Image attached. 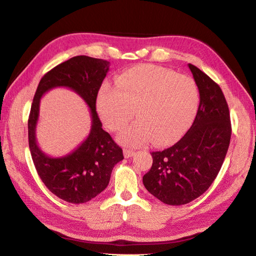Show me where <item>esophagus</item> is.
I'll list each match as a JSON object with an SVG mask.
<instances>
[{
  "label": "esophagus",
  "mask_w": 256,
  "mask_h": 256,
  "mask_svg": "<svg viewBox=\"0 0 256 256\" xmlns=\"http://www.w3.org/2000/svg\"><path fill=\"white\" fill-rule=\"evenodd\" d=\"M123 153H124V157H125V158H128V157H132V156L135 154V150H128V148H124Z\"/></svg>",
  "instance_id": "esophagus-1"
}]
</instances>
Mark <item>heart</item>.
<instances>
[{
	"instance_id": "heart-1",
	"label": "heart",
	"mask_w": 256,
	"mask_h": 256,
	"mask_svg": "<svg viewBox=\"0 0 256 256\" xmlns=\"http://www.w3.org/2000/svg\"><path fill=\"white\" fill-rule=\"evenodd\" d=\"M196 81L157 66H140L120 74L116 86L104 84L96 99L98 111L111 131H121L135 116L138 121L118 135L128 146L153 140L157 146L175 143L192 126L199 106Z\"/></svg>"
}]
</instances>
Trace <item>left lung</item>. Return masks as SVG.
I'll return each instance as SVG.
<instances>
[{
  "instance_id": "obj_1",
  "label": "left lung",
  "mask_w": 256,
  "mask_h": 256,
  "mask_svg": "<svg viewBox=\"0 0 256 256\" xmlns=\"http://www.w3.org/2000/svg\"><path fill=\"white\" fill-rule=\"evenodd\" d=\"M200 103L192 128L172 148L153 152V165L143 177L148 192L162 202L186 204L214 182L231 140L230 112L224 92L209 76L189 64Z\"/></svg>"
}]
</instances>
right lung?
<instances>
[{"label":"right lung","instance_id":"obj_1","mask_svg":"<svg viewBox=\"0 0 256 256\" xmlns=\"http://www.w3.org/2000/svg\"><path fill=\"white\" fill-rule=\"evenodd\" d=\"M110 62L88 56H76L58 64L40 81L28 118V144L36 170L50 192L70 204H84L106 188L113 167L121 162L123 150L102 128L96 110V96ZM57 86H66L83 98L90 108V133L72 154L64 158L46 156L36 142L40 98Z\"/></svg>","mask_w":256,"mask_h":256}]
</instances>
